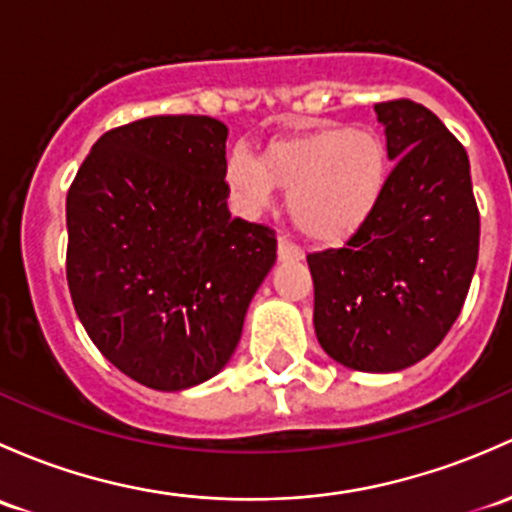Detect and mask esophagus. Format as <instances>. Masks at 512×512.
Wrapping results in <instances>:
<instances>
[{
  "label": "esophagus",
  "mask_w": 512,
  "mask_h": 512,
  "mask_svg": "<svg viewBox=\"0 0 512 512\" xmlns=\"http://www.w3.org/2000/svg\"><path fill=\"white\" fill-rule=\"evenodd\" d=\"M277 255H279V260H284V262L304 260V250H301L299 245H294L287 235H279L277 238Z\"/></svg>",
  "instance_id": "34e87169"
}]
</instances>
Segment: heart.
<instances>
[{
  "instance_id": "obj_1",
  "label": "heart",
  "mask_w": 512,
  "mask_h": 512,
  "mask_svg": "<svg viewBox=\"0 0 512 512\" xmlns=\"http://www.w3.org/2000/svg\"><path fill=\"white\" fill-rule=\"evenodd\" d=\"M390 171L383 134L365 125H326L277 139L262 164L235 152L225 181L245 213L270 208L277 188H284L301 235L321 245H343L378 213Z\"/></svg>"
}]
</instances>
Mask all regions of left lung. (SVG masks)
<instances>
[{
	"label": "left lung",
	"mask_w": 512,
	"mask_h": 512,
	"mask_svg": "<svg viewBox=\"0 0 512 512\" xmlns=\"http://www.w3.org/2000/svg\"><path fill=\"white\" fill-rule=\"evenodd\" d=\"M395 169L378 213L338 250L306 257L314 328L336 363L395 373L449 333L478 260L469 154L444 122L412 100L375 105Z\"/></svg>",
	"instance_id": "left-lung-1"
}]
</instances>
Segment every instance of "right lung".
I'll list each match as a JSON object with an SVG mask.
<instances>
[{
    "label": "right lung",
    "instance_id": "add662e5",
    "mask_svg": "<svg viewBox=\"0 0 512 512\" xmlns=\"http://www.w3.org/2000/svg\"><path fill=\"white\" fill-rule=\"evenodd\" d=\"M228 127L159 115L105 132L66 198V274L80 324L137 383L179 392L235 353L277 260L265 225L230 218Z\"/></svg>",
    "mask_w": 512,
    "mask_h": 512
}]
</instances>
